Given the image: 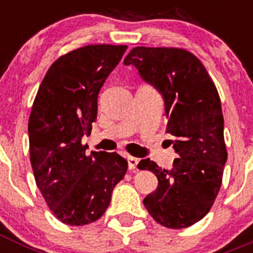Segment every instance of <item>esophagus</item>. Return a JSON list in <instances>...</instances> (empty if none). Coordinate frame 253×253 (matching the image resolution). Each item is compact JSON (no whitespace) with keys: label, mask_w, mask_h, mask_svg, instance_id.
Instances as JSON below:
<instances>
[{"label":"esophagus","mask_w":253,"mask_h":253,"mask_svg":"<svg viewBox=\"0 0 253 253\" xmlns=\"http://www.w3.org/2000/svg\"><path fill=\"white\" fill-rule=\"evenodd\" d=\"M138 163H139V160H138L137 157H133V156H128V167H129V169H137Z\"/></svg>","instance_id":"1"}]
</instances>
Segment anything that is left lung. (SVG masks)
Returning a JSON list of instances; mask_svg holds the SVG:
<instances>
[{
    "mask_svg": "<svg viewBox=\"0 0 253 253\" xmlns=\"http://www.w3.org/2000/svg\"><path fill=\"white\" fill-rule=\"evenodd\" d=\"M124 63L137 67L163 95L166 131L175 138L172 147L180 156L172 169L149 158L138 163L158 178V187L143 204L163 227H190L213 207L228 157L218 90L204 64L186 49L135 46Z\"/></svg>",
    "mask_w": 253,
    "mask_h": 253,
    "instance_id": "obj_1",
    "label": "left lung"
}]
</instances>
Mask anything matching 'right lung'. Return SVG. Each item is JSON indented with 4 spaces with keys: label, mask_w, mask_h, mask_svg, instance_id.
<instances>
[{
    "label": "right lung",
    "mask_w": 253,
    "mask_h": 253,
    "mask_svg": "<svg viewBox=\"0 0 253 253\" xmlns=\"http://www.w3.org/2000/svg\"><path fill=\"white\" fill-rule=\"evenodd\" d=\"M126 48L90 44L60 55L35 96L28 125L31 167L49 209L64 224L101 218L128 169L120 154H86L81 143L97 116L100 88Z\"/></svg>",
    "instance_id": "add662e5"
}]
</instances>
